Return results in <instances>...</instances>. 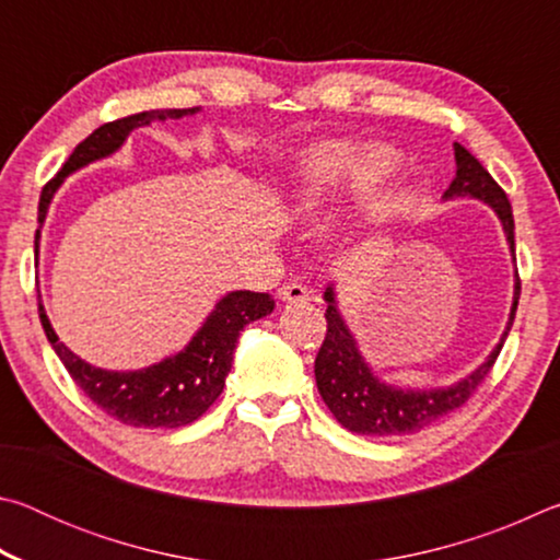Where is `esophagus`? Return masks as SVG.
<instances>
[{
	"label": "esophagus",
	"mask_w": 560,
	"mask_h": 560,
	"mask_svg": "<svg viewBox=\"0 0 560 560\" xmlns=\"http://www.w3.org/2000/svg\"><path fill=\"white\" fill-rule=\"evenodd\" d=\"M279 299L287 301V303H299V301H308L311 299V291L303 287V283H283V287L279 289Z\"/></svg>",
	"instance_id": "esophagus-1"
}]
</instances>
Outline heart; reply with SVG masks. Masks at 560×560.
<instances>
[{
    "instance_id": "obj_1",
    "label": "heart",
    "mask_w": 560,
    "mask_h": 560,
    "mask_svg": "<svg viewBox=\"0 0 560 560\" xmlns=\"http://www.w3.org/2000/svg\"><path fill=\"white\" fill-rule=\"evenodd\" d=\"M397 163V150L383 143H326L311 150L301 170V210L318 212L338 189H365L383 183Z\"/></svg>"
}]
</instances>
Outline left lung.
Returning <instances> with one entry per match:
<instances>
[{"label":"left lung","mask_w":560,"mask_h":560,"mask_svg":"<svg viewBox=\"0 0 560 560\" xmlns=\"http://www.w3.org/2000/svg\"><path fill=\"white\" fill-rule=\"evenodd\" d=\"M454 158H457V177L444 192V200L452 197H477L485 200L489 207H494L501 224H504L506 240L511 246V254L516 252L514 244V212H511V202L504 189L499 187L494 177L487 173V167L474 158L467 148L454 143ZM516 259V254H514ZM521 296V279L516 273V291H514V306H511L509 326L501 336V343L494 348V353L481 363L469 377L452 387H442V390H397L393 385H385L371 373L365 360L360 358L355 340L346 328L343 318H340L334 299V289H326V338L318 348L314 373L318 393L334 412L336 420L343 424L346 430L355 434H368V438H397V434H412L440 417L450 415L462 407L474 395V390L485 383V377L491 373L497 358L504 348V340L514 324L516 306Z\"/></svg>","instance_id":"left-lung-1"}]
</instances>
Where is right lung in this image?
<instances>
[{
  "mask_svg": "<svg viewBox=\"0 0 560 560\" xmlns=\"http://www.w3.org/2000/svg\"><path fill=\"white\" fill-rule=\"evenodd\" d=\"M197 110L200 108L143 110L136 113V116L103 122L86 140H81L75 145L59 173L44 185L39 197V224L44 222L51 197L63 183L66 175L93 163V160L116 153L132 128L148 126L150 120L192 116ZM36 246H39V230H36L34 249ZM271 311L273 299L269 293L232 291L217 303L212 316L205 320V326L197 330V336L189 340V346L179 350L177 355L167 358L158 365H150L145 371L108 373L83 363L79 355H73L61 343L39 301V318L46 338H49L56 355L61 358L63 368L73 377V383L86 393L93 405H98L113 420L130 424V428L170 430L185 428V424L195 422L197 417H202L210 410V405L220 397L224 377L232 368V355L240 330L246 324H252V320L271 314Z\"/></svg>",
  "mask_w": 560,
  "mask_h": 560,
  "instance_id": "add662e5",
  "label": "right lung"
}]
</instances>
